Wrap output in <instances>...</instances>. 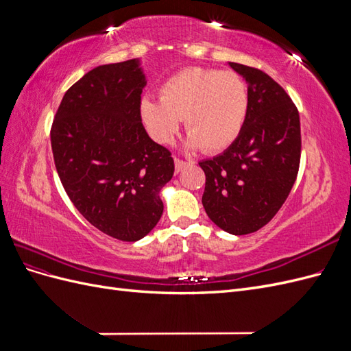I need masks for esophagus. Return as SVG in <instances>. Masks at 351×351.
I'll return each mask as SVG.
<instances>
[{"label":"esophagus","mask_w":351,"mask_h":351,"mask_svg":"<svg viewBox=\"0 0 351 351\" xmlns=\"http://www.w3.org/2000/svg\"><path fill=\"white\" fill-rule=\"evenodd\" d=\"M174 162H176V171H182L184 167L189 165L187 161H183V159H180V158H174Z\"/></svg>","instance_id":"esophagus-1"}]
</instances>
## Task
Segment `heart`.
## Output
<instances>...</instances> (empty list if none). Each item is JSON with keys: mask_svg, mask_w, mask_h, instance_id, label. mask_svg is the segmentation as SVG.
Returning a JSON list of instances; mask_svg holds the SVG:
<instances>
[{"mask_svg": "<svg viewBox=\"0 0 351 351\" xmlns=\"http://www.w3.org/2000/svg\"><path fill=\"white\" fill-rule=\"evenodd\" d=\"M249 90L234 71L189 67L168 77L159 88V101L145 98L142 119L159 142H169L184 119L189 143L206 154L224 151L246 123Z\"/></svg>", "mask_w": 351, "mask_h": 351, "instance_id": "obj_1", "label": "heart"}]
</instances>
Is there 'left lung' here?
Segmentation results:
<instances>
[{
	"instance_id": "left-lung-1",
	"label": "left lung",
	"mask_w": 351,
	"mask_h": 351,
	"mask_svg": "<svg viewBox=\"0 0 351 351\" xmlns=\"http://www.w3.org/2000/svg\"><path fill=\"white\" fill-rule=\"evenodd\" d=\"M249 83V110L237 139L199 162L206 182L202 204L230 234L265 227L289 197L300 167L299 111L287 92L259 69L230 62Z\"/></svg>"
}]
</instances>
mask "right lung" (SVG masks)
<instances>
[{
  "instance_id": "right-lung-1",
  "label": "right lung",
  "mask_w": 351,
  "mask_h": 351,
  "mask_svg": "<svg viewBox=\"0 0 351 351\" xmlns=\"http://www.w3.org/2000/svg\"><path fill=\"white\" fill-rule=\"evenodd\" d=\"M145 76L136 60L99 66L73 84L51 125L61 184L90 224L112 239L145 237L162 215L159 190L174 159L142 124Z\"/></svg>"
}]
</instances>
